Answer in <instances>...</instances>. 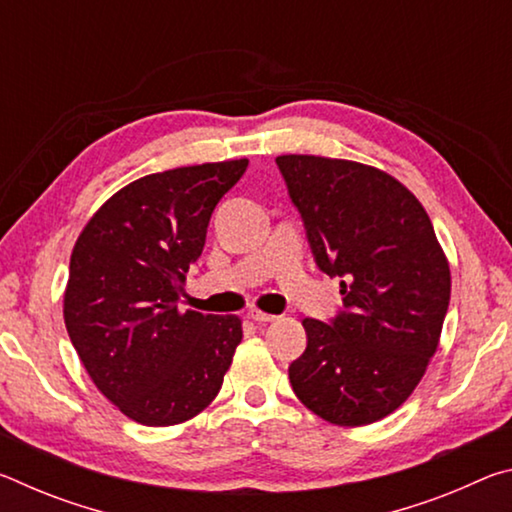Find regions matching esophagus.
I'll use <instances>...</instances> for the list:
<instances>
[{
  "label": "esophagus",
  "mask_w": 512,
  "mask_h": 512,
  "mask_svg": "<svg viewBox=\"0 0 512 512\" xmlns=\"http://www.w3.org/2000/svg\"><path fill=\"white\" fill-rule=\"evenodd\" d=\"M248 318L255 320V323H259V325H266V323H273V320H277V316L266 314V311H259V309H250Z\"/></svg>",
  "instance_id": "esophagus-1"
}]
</instances>
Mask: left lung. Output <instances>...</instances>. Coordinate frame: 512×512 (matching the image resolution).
Segmentation results:
<instances>
[{"label":"left lung","mask_w":512,"mask_h":512,"mask_svg":"<svg viewBox=\"0 0 512 512\" xmlns=\"http://www.w3.org/2000/svg\"><path fill=\"white\" fill-rule=\"evenodd\" d=\"M275 162L318 268L343 277L339 316L302 320L293 393L339 427L372 424L409 400L438 348L449 262L422 203L386 171L320 155Z\"/></svg>","instance_id":"1"}]
</instances>
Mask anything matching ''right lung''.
Instances as JSON below:
<instances>
[{"mask_svg": "<svg viewBox=\"0 0 512 512\" xmlns=\"http://www.w3.org/2000/svg\"><path fill=\"white\" fill-rule=\"evenodd\" d=\"M248 160L151 173L110 196L76 239L65 327L94 386L146 427L192 420L221 391L237 316L180 311L216 203Z\"/></svg>", "mask_w": 512, "mask_h": 512, "instance_id": "right-lung-1", "label": "right lung"}]
</instances>
